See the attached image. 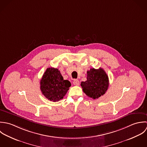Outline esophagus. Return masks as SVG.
<instances>
[{"label":"esophagus","instance_id":"obj_1","mask_svg":"<svg viewBox=\"0 0 147 147\" xmlns=\"http://www.w3.org/2000/svg\"><path fill=\"white\" fill-rule=\"evenodd\" d=\"M73 84L75 86H78L80 85V82L78 80H74L73 81Z\"/></svg>","mask_w":147,"mask_h":147}]
</instances>
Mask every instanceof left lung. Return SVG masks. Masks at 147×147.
<instances>
[{"label": "left lung", "mask_w": 147, "mask_h": 147, "mask_svg": "<svg viewBox=\"0 0 147 147\" xmlns=\"http://www.w3.org/2000/svg\"><path fill=\"white\" fill-rule=\"evenodd\" d=\"M81 85L88 97L98 99L107 91L109 86V77L103 69L92 68L87 71V80L82 82Z\"/></svg>", "instance_id": "1"}]
</instances>
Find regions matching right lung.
<instances>
[{"label": "right lung", "mask_w": 147, "mask_h": 147, "mask_svg": "<svg viewBox=\"0 0 147 147\" xmlns=\"http://www.w3.org/2000/svg\"><path fill=\"white\" fill-rule=\"evenodd\" d=\"M71 86L68 80H64L58 69L47 68L40 81V90L45 97L51 101L63 99Z\"/></svg>", "instance_id": "obj_1"}]
</instances>
